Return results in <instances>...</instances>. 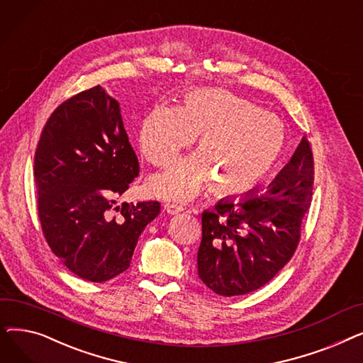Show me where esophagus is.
<instances>
[{
    "mask_svg": "<svg viewBox=\"0 0 363 363\" xmlns=\"http://www.w3.org/2000/svg\"><path fill=\"white\" fill-rule=\"evenodd\" d=\"M164 211H166L169 215H178L179 212L184 211V207L179 206V204H175V203H166V204H164Z\"/></svg>",
    "mask_w": 363,
    "mask_h": 363,
    "instance_id": "1",
    "label": "esophagus"
}]
</instances>
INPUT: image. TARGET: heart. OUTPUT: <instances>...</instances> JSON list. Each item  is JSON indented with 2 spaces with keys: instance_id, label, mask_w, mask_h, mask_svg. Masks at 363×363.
<instances>
[{
  "instance_id": "obj_1",
  "label": "heart",
  "mask_w": 363,
  "mask_h": 363,
  "mask_svg": "<svg viewBox=\"0 0 363 363\" xmlns=\"http://www.w3.org/2000/svg\"><path fill=\"white\" fill-rule=\"evenodd\" d=\"M197 137V155L150 179L152 196L186 201L212 185L220 196H244L274 169L287 144L274 116L223 89L189 91L178 107L151 108L138 144L150 164L166 167Z\"/></svg>"
}]
</instances>
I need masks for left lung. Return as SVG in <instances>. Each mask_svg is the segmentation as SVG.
I'll use <instances>...</instances> for the list:
<instances>
[{
	"label": "left lung",
	"mask_w": 363,
	"mask_h": 363,
	"mask_svg": "<svg viewBox=\"0 0 363 363\" xmlns=\"http://www.w3.org/2000/svg\"><path fill=\"white\" fill-rule=\"evenodd\" d=\"M315 162L303 138L268 191L219 201L201 215L199 277L223 297L249 294L268 284L297 250L303 216L311 208Z\"/></svg>",
	"instance_id": "obj_1"
}]
</instances>
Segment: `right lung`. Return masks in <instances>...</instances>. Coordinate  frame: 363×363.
Wrapping results in <instances>:
<instances>
[{
  "label": "right lung",
  "mask_w": 363,
  "mask_h": 363,
  "mask_svg": "<svg viewBox=\"0 0 363 363\" xmlns=\"http://www.w3.org/2000/svg\"><path fill=\"white\" fill-rule=\"evenodd\" d=\"M140 163L119 103L97 85L63 101L45 122L33 177L41 230L76 277L104 282L125 272L159 201L122 203Z\"/></svg>",
  "instance_id": "1"
}]
</instances>
